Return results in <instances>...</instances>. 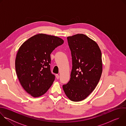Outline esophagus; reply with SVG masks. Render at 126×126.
<instances>
[{
    "instance_id": "1",
    "label": "esophagus",
    "mask_w": 126,
    "mask_h": 126,
    "mask_svg": "<svg viewBox=\"0 0 126 126\" xmlns=\"http://www.w3.org/2000/svg\"><path fill=\"white\" fill-rule=\"evenodd\" d=\"M55 76H56V78H57V79H58L59 78V76L58 74H56Z\"/></svg>"
}]
</instances>
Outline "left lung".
Returning <instances> with one entry per match:
<instances>
[{"mask_svg":"<svg viewBox=\"0 0 126 126\" xmlns=\"http://www.w3.org/2000/svg\"><path fill=\"white\" fill-rule=\"evenodd\" d=\"M72 59L70 79L63 85L71 101L86 99L97 86L102 73V53L98 44L83 34L67 38Z\"/></svg>","mask_w":126,"mask_h":126,"instance_id":"obj_1","label":"left lung"}]
</instances>
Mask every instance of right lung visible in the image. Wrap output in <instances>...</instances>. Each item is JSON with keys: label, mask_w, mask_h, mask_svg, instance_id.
I'll use <instances>...</instances> for the list:
<instances>
[{"label": "right lung", "mask_w": 126, "mask_h": 126, "mask_svg": "<svg viewBox=\"0 0 126 126\" xmlns=\"http://www.w3.org/2000/svg\"><path fill=\"white\" fill-rule=\"evenodd\" d=\"M63 43L59 37L38 34L24 42L18 51L16 74L23 89L33 97L44 94L54 81L50 70V54Z\"/></svg>", "instance_id": "1"}]
</instances>
